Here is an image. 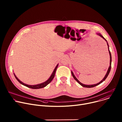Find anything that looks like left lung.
<instances>
[{
	"instance_id": "8db88e82",
	"label": "left lung",
	"mask_w": 122,
	"mask_h": 122,
	"mask_svg": "<svg viewBox=\"0 0 122 122\" xmlns=\"http://www.w3.org/2000/svg\"><path fill=\"white\" fill-rule=\"evenodd\" d=\"M97 35H98L100 36V37H101V38H102L104 40H105V41H106L107 42V45H108V50H109V54H110V66H109V68H108V71H107V73H106V75L105 76V77H104V78L103 79V80L101 81H100L99 82H98V83H97V84H93V85H85V84H82V83H81L80 81H78V80L76 78V77L74 76V75L73 74V72L71 71V73H72V76H73V77L74 78V79L80 84V85H81L82 86H83V87H86V88H92V87H95V86H97V85H98V84H100L101 83H102L103 81H105V80H106V79L107 78V77H108V75H109V73H110V71H111V65H112V56H111V52H110V50H109V44H108V42H107V40L104 38L100 34V33H98L97 34Z\"/></svg>"
}]
</instances>
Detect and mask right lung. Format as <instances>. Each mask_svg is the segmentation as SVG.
<instances>
[{"instance_id": "add662e5", "label": "right lung", "mask_w": 122, "mask_h": 122, "mask_svg": "<svg viewBox=\"0 0 122 122\" xmlns=\"http://www.w3.org/2000/svg\"><path fill=\"white\" fill-rule=\"evenodd\" d=\"M58 65H57L56 66V68H55L54 71L53 72V73H52V74L51 75V76H50V77L49 78V79L46 81L42 83H41V84H37V85H28V84H25L24 83H23V82H22L21 81H20L18 78H17V77L15 76V75L14 74V75L15 77V78L16 79V80L18 81L21 84L27 87H29L30 88H32V89H40V88H43L44 87H45L46 86H47L49 83H50L51 82V81L53 80V79H54L55 76V73H56V69L57 68V66H58Z\"/></svg>"}]
</instances>
